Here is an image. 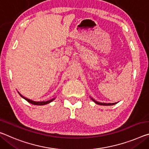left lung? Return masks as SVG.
Instances as JSON below:
<instances>
[{"mask_svg": "<svg viewBox=\"0 0 149 149\" xmlns=\"http://www.w3.org/2000/svg\"><path fill=\"white\" fill-rule=\"evenodd\" d=\"M91 99L92 100H93L94 102H95V103H97V104H98V105H115V104H116L117 103H101V102H98V101H95V100H94L93 98H91Z\"/></svg>", "mask_w": 149, "mask_h": 149, "instance_id": "left-lung-1", "label": "left lung"}]
</instances>
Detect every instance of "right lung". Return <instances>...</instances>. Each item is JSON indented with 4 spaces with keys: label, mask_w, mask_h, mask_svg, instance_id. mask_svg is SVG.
Instances as JSON below:
<instances>
[{
    "label": "right lung",
    "mask_w": 149,
    "mask_h": 149,
    "mask_svg": "<svg viewBox=\"0 0 149 149\" xmlns=\"http://www.w3.org/2000/svg\"><path fill=\"white\" fill-rule=\"evenodd\" d=\"M18 93H19V95L22 97L23 99H24L25 100H26L28 103H31V104H33V105H44L48 104V103H49L50 102H52V101L55 100V98H54V99H52V100H48L46 101H32L31 100H29V99L25 97H24L23 95H21L19 92H18Z\"/></svg>",
    "instance_id": "add662e5"
}]
</instances>
